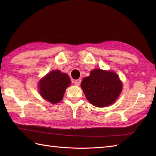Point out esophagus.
Masks as SVG:
<instances>
[{"label": "esophagus", "mask_w": 156, "mask_h": 156, "mask_svg": "<svg viewBox=\"0 0 156 156\" xmlns=\"http://www.w3.org/2000/svg\"><path fill=\"white\" fill-rule=\"evenodd\" d=\"M81 83V80H80V79H78V80H76L74 81V84L76 86H79L80 84Z\"/></svg>", "instance_id": "1"}]
</instances>
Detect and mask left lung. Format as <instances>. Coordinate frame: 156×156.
<instances>
[{
  "label": "left lung",
  "instance_id": "1",
  "mask_svg": "<svg viewBox=\"0 0 156 156\" xmlns=\"http://www.w3.org/2000/svg\"><path fill=\"white\" fill-rule=\"evenodd\" d=\"M81 88L90 103L97 107L112 105L122 91V84L115 72L94 69L82 81Z\"/></svg>",
  "mask_w": 156,
  "mask_h": 156
}]
</instances>
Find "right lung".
Segmentation results:
<instances>
[{
    "label": "right lung",
    "instance_id": "add662e5",
    "mask_svg": "<svg viewBox=\"0 0 156 156\" xmlns=\"http://www.w3.org/2000/svg\"><path fill=\"white\" fill-rule=\"evenodd\" d=\"M70 83V78L67 74L59 70L51 71L39 80V94L45 100L56 104L62 100L66 89Z\"/></svg>",
    "mask_w": 156,
    "mask_h": 156
}]
</instances>
